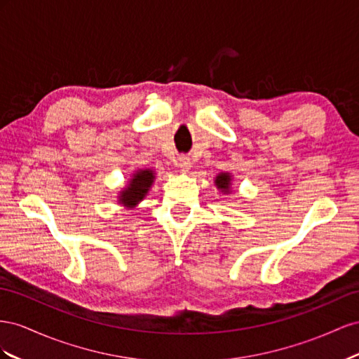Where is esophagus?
I'll return each mask as SVG.
<instances>
[{"label": "esophagus", "mask_w": 359, "mask_h": 359, "mask_svg": "<svg viewBox=\"0 0 359 359\" xmlns=\"http://www.w3.org/2000/svg\"><path fill=\"white\" fill-rule=\"evenodd\" d=\"M179 167L182 171H188L191 168V159L188 156H180L179 158Z\"/></svg>", "instance_id": "obj_1"}]
</instances>
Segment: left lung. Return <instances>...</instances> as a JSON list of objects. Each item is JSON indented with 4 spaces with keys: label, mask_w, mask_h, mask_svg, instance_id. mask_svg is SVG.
<instances>
[{
    "label": "left lung",
    "mask_w": 359,
    "mask_h": 359,
    "mask_svg": "<svg viewBox=\"0 0 359 359\" xmlns=\"http://www.w3.org/2000/svg\"><path fill=\"white\" fill-rule=\"evenodd\" d=\"M230 174L229 172H222L219 174V176L217 177V180H215V183H217V187L219 189H222V192H227L229 191V187H230Z\"/></svg>",
    "instance_id": "obj_1"
}]
</instances>
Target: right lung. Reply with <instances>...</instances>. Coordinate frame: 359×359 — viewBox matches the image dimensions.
<instances>
[{
    "label": "right lung",
    "mask_w": 359,
    "mask_h": 359,
    "mask_svg": "<svg viewBox=\"0 0 359 359\" xmlns=\"http://www.w3.org/2000/svg\"><path fill=\"white\" fill-rule=\"evenodd\" d=\"M155 172L151 170H141L134 174L130 185L120 194V201L126 206H135L138 201L146 197L149 188L151 187Z\"/></svg>",
    "instance_id": "add662e5"
}]
</instances>
